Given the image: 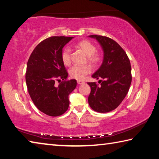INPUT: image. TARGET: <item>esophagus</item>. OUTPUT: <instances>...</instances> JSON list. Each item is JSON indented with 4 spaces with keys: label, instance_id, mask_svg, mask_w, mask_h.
<instances>
[{
    "label": "esophagus",
    "instance_id": "34e87169",
    "mask_svg": "<svg viewBox=\"0 0 159 159\" xmlns=\"http://www.w3.org/2000/svg\"><path fill=\"white\" fill-rule=\"evenodd\" d=\"M77 83H78V84H79V85H81V84H83V83H84V82L81 81V80H78Z\"/></svg>",
    "mask_w": 159,
    "mask_h": 159
}]
</instances>
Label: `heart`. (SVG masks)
Masks as SVG:
<instances>
[{
	"mask_svg": "<svg viewBox=\"0 0 159 159\" xmlns=\"http://www.w3.org/2000/svg\"><path fill=\"white\" fill-rule=\"evenodd\" d=\"M76 47L79 48L87 56V61L90 64L95 66L101 60V55L96 52V46L88 40H83L78 43ZM71 51L69 47L64 48L61 53V60L65 66H69L71 61ZM90 67L85 66H74L69 69V75L74 79L83 80L88 74L90 73Z\"/></svg>",
	"mask_w": 159,
	"mask_h": 159,
	"instance_id": "1",
	"label": "heart"
}]
</instances>
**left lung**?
Returning <instances> with one entry per match:
<instances>
[{"label": "left lung", "instance_id": "obj_1", "mask_svg": "<svg viewBox=\"0 0 159 159\" xmlns=\"http://www.w3.org/2000/svg\"><path fill=\"white\" fill-rule=\"evenodd\" d=\"M100 44L104 52L103 61L94 79H102L99 83H88L91 91L88 103L94 111L107 113L119 106L130 88L132 81L130 60L124 50L109 37L91 35Z\"/></svg>", "mask_w": 159, "mask_h": 159}]
</instances>
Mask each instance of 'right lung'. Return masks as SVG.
<instances>
[{
  "label": "right lung",
  "instance_id": "add662e5",
  "mask_svg": "<svg viewBox=\"0 0 159 159\" xmlns=\"http://www.w3.org/2000/svg\"><path fill=\"white\" fill-rule=\"evenodd\" d=\"M73 38H48L34 48L28 60L26 83L29 94L35 106L50 116L66 111L69 95L76 87V80H66L68 73L61 60L62 48ZM61 80L59 85L56 84Z\"/></svg>",
  "mask_w": 159,
  "mask_h": 159
}]
</instances>
